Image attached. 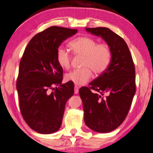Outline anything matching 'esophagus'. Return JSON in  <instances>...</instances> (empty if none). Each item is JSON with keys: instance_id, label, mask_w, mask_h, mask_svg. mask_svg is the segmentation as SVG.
<instances>
[{"instance_id": "34e87169", "label": "esophagus", "mask_w": 153, "mask_h": 153, "mask_svg": "<svg viewBox=\"0 0 153 153\" xmlns=\"http://www.w3.org/2000/svg\"><path fill=\"white\" fill-rule=\"evenodd\" d=\"M78 93H79V86L75 85L74 86V93L75 94H78Z\"/></svg>"}]
</instances>
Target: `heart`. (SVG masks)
Wrapping results in <instances>:
<instances>
[{"label":"heart","mask_w":153,"mask_h":153,"mask_svg":"<svg viewBox=\"0 0 153 153\" xmlns=\"http://www.w3.org/2000/svg\"><path fill=\"white\" fill-rule=\"evenodd\" d=\"M70 50L76 55L83 56L82 69L74 70L65 75L67 82L81 85L88 82L92 77V70L96 74H102L109 67L111 53L109 47L105 44H98L95 39L81 36L74 39L68 44ZM70 55L65 49L60 47L56 52V61L59 66L68 69L71 65Z\"/></svg>","instance_id":"heart-1"}]
</instances>
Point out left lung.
Masks as SVG:
<instances>
[{
  "instance_id": "1",
  "label": "left lung",
  "mask_w": 153,
  "mask_h": 153,
  "mask_svg": "<svg viewBox=\"0 0 153 153\" xmlns=\"http://www.w3.org/2000/svg\"><path fill=\"white\" fill-rule=\"evenodd\" d=\"M85 29L107 43L111 59L106 70L89 87L79 89L84 119L90 129L108 133L119 127L128 113L136 93L135 66L123 38L107 27Z\"/></svg>"
}]
</instances>
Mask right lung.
<instances>
[{"instance_id": "right-lung-1", "label": "right lung", "mask_w": 153, "mask_h": 153, "mask_svg": "<svg viewBox=\"0 0 153 153\" xmlns=\"http://www.w3.org/2000/svg\"><path fill=\"white\" fill-rule=\"evenodd\" d=\"M76 29L52 26L29 42L19 63L17 80L19 108L25 121L38 133L50 134L60 128L68 98L74 93L71 82L62 84L63 68L56 52Z\"/></svg>"}]
</instances>
